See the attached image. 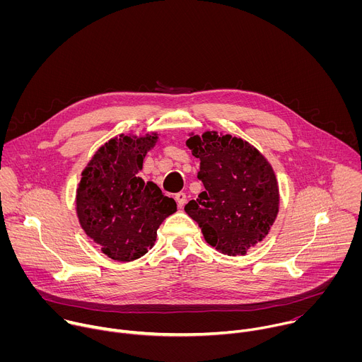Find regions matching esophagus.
<instances>
[{"label": "esophagus", "mask_w": 362, "mask_h": 362, "mask_svg": "<svg viewBox=\"0 0 362 362\" xmlns=\"http://www.w3.org/2000/svg\"><path fill=\"white\" fill-rule=\"evenodd\" d=\"M175 200H176V203H177L179 208H183L185 203H186V194H185V193H182V192H179V193H176V194H175Z\"/></svg>", "instance_id": "obj_1"}]
</instances>
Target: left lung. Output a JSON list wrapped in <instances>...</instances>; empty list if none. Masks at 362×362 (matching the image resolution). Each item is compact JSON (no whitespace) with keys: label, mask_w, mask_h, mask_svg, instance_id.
Returning a JSON list of instances; mask_svg holds the SVG:
<instances>
[{"label":"left lung","mask_w":362,"mask_h":362,"mask_svg":"<svg viewBox=\"0 0 362 362\" xmlns=\"http://www.w3.org/2000/svg\"><path fill=\"white\" fill-rule=\"evenodd\" d=\"M200 160L197 179L204 192L186 206L204 240L223 255H245L271 230L279 211L275 172L247 141L204 132L186 140Z\"/></svg>","instance_id":"obj_1"}]
</instances>
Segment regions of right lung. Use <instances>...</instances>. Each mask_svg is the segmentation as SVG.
Masks as SVG:
<instances>
[{
    "instance_id": "right-lung-1",
    "label": "right lung",
    "mask_w": 362,
    "mask_h": 362,
    "mask_svg": "<svg viewBox=\"0 0 362 362\" xmlns=\"http://www.w3.org/2000/svg\"><path fill=\"white\" fill-rule=\"evenodd\" d=\"M158 139V133L113 137L81 173L76 194L78 222L115 261L130 262L147 253L162 222L176 212L172 197L137 176Z\"/></svg>"
}]
</instances>
